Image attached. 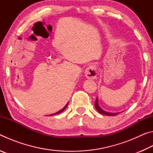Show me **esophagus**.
I'll return each instance as SVG.
<instances>
[{
	"mask_svg": "<svg viewBox=\"0 0 153 153\" xmlns=\"http://www.w3.org/2000/svg\"><path fill=\"white\" fill-rule=\"evenodd\" d=\"M85 76L86 78L89 79H93L97 76V71L96 67L94 65H90L85 70Z\"/></svg>",
	"mask_w": 153,
	"mask_h": 153,
	"instance_id": "esophagus-1",
	"label": "esophagus"
}]
</instances>
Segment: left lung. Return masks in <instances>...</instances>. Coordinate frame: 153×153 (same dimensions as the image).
<instances>
[{
	"label": "left lung",
	"instance_id": "8db88e82",
	"mask_svg": "<svg viewBox=\"0 0 153 153\" xmlns=\"http://www.w3.org/2000/svg\"><path fill=\"white\" fill-rule=\"evenodd\" d=\"M94 106H95V108H97V110L98 111V112H99L100 114H102V115H106L108 116H115V115H117V114H119V113H108V112H106L105 111H103L102 108L98 106L97 98L96 99Z\"/></svg>",
	"mask_w": 153,
	"mask_h": 153
}]
</instances>
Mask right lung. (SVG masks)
<instances>
[{
  "mask_svg": "<svg viewBox=\"0 0 153 153\" xmlns=\"http://www.w3.org/2000/svg\"><path fill=\"white\" fill-rule=\"evenodd\" d=\"M67 105H68V103H67V104L65 105V107H64V108H63V109H61V111H58V112H56V113H55V114H54V115H56V114H59V113H61V112H63V111L65 110V108H66V107H67Z\"/></svg>",
  "mask_w": 153,
  "mask_h": 153,
  "instance_id": "obj_1",
  "label": "right lung"
}]
</instances>
